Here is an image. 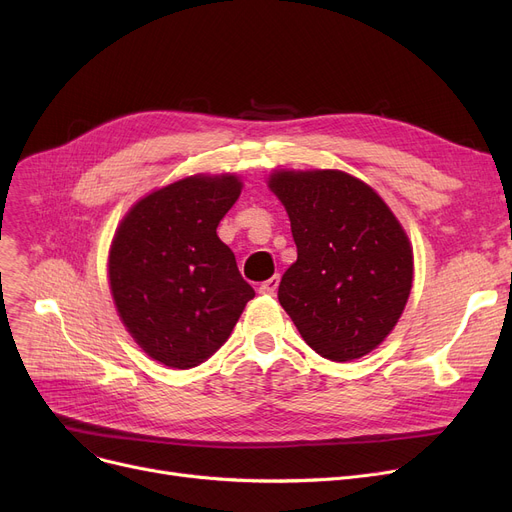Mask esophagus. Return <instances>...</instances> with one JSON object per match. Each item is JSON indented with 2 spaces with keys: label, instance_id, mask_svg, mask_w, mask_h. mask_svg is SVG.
Instances as JSON below:
<instances>
[{
  "label": "esophagus",
  "instance_id": "1",
  "mask_svg": "<svg viewBox=\"0 0 512 512\" xmlns=\"http://www.w3.org/2000/svg\"><path fill=\"white\" fill-rule=\"evenodd\" d=\"M278 284H280V276L276 274L274 278L265 280V282L259 286V292H261V294H274V292H276V288H278Z\"/></svg>",
  "mask_w": 512,
  "mask_h": 512
}]
</instances>
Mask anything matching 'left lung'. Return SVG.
Instances as JSON below:
<instances>
[{
	"instance_id": "1",
	"label": "left lung",
	"mask_w": 512,
	"mask_h": 512,
	"mask_svg": "<svg viewBox=\"0 0 512 512\" xmlns=\"http://www.w3.org/2000/svg\"><path fill=\"white\" fill-rule=\"evenodd\" d=\"M267 186L297 245L280 305L317 355L361 359L386 340L409 301L407 232L369 184L340 170H276Z\"/></svg>"
}]
</instances>
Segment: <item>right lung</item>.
<instances>
[{
  "instance_id": "1",
  "label": "right lung",
  "mask_w": 512,
  "mask_h": 512,
  "mask_svg": "<svg viewBox=\"0 0 512 512\" xmlns=\"http://www.w3.org/2000/svg\"><path fill=\"white\" fill-rule=\"evenodd\" d=\"M240 191L234 174L186 176L134 203L116 230L107 276L118 315L166 367L209 359L255 297L215 232Z\"/></svg>"
}]
</instances>
